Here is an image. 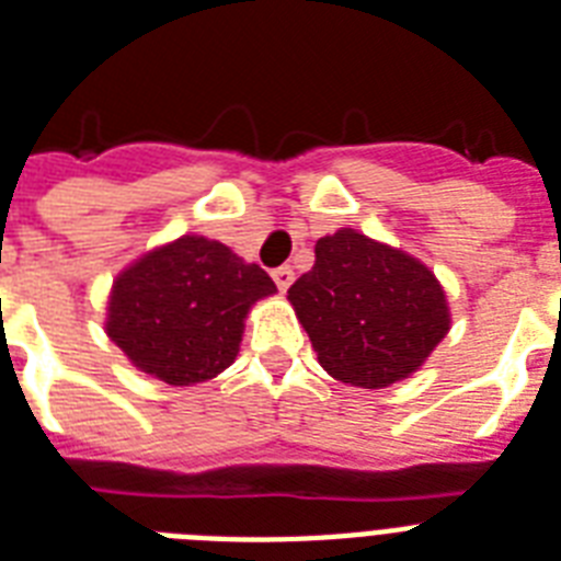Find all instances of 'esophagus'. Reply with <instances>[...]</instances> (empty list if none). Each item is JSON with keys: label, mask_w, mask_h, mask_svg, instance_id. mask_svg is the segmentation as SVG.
<instances>
[{"label": "esophagus", "mask_w": 561, "mask_h": 561, "mask_svg": "<svg viewBox=\"0 0 561 561\" xmlns=\"http://www.w3.org/2000/svg\"><path fill=\"white\" fill-rule=\"evenodd\" d=\"M273 282H276V288L285 294V290L294 285V271H290L288 264H285V267H276V271H273Z\"/></svg>", "instance_id": "obj_1"}]
</instances>
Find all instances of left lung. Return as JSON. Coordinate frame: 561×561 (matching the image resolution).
<instances>
[{
  "label": "left lung",
  "mask_w": 561,
  "mask_h": 561,
  "mask_svg": "<svg viewBox=\"0 0 561 561\" xmlns=\"http://www.w3.org/2000/svg\"><path fill=\"white\" fill-rule=\"evenodd\" d=\"M314 267L288 288L325 373L381 390L416 373L451 329L443 285L413 255L337 229L314 247Z\"/></svg>",
  "instance_id": "8db88e82"
}]
</instances>
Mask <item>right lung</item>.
<instances>
[{
    "label": "right lung",
    "instance_id": "add662e5",
    "mask_svg": "<svg viewBox=\"0 0 561 561\" xmlns=\"http://www.w3.org/2000/svg\"><path fill=\"white\" fill-rule=\"evenodd\" d=\"M276 285L227 244L183 236L122 271L107 334L134 367L174 387L215 378L236 360L244 317Z\"/></svg>",
    "mask_w": 561,
    "mask_h": 561
}]
</instances>
